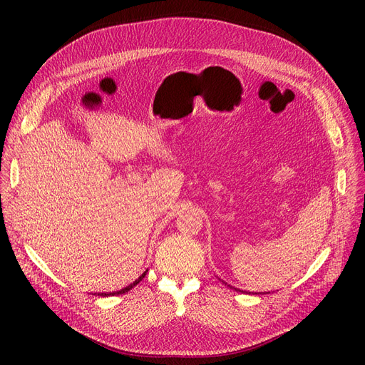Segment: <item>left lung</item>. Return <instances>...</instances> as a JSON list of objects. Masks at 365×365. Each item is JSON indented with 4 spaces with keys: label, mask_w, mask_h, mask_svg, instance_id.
<instances>
[{
    "label": "left lung",
    "mask_w": 365,
    "mask_h": 365,
    "mask_svg": "<svg viewBox=\"0 0 365 365\" xmlns=\"http://www.w3.org/2000/svg\"><path fill=\"white\" fill-rule=\"evenodd\" d=\"M226 284V282H225ZM227 287H231V289H234V290H237V292H241L240 289H235V287H232V285H227ZM242 293H247V292H242Z\"/></svg>",
    "instance_id": "obj_1"
}]
</instances>
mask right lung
Here are the masks:
<instances>
[{
	"label": "right lung",
	"mask_w": 365,
	"mask_h": 365,
	"mask_svg": "<svg viewBox=\"0 0 365 365\" xmlns=\"http://www.w3.org/2000/svg\"><path fill=\"white\" fill-rule=\"evenodd\" d=\"M145 275H146V272H143V274H142V275H140V277H139V278H138L136 281H134V282H131L130 285L124 287V289H123V290H118V292H113V293H102L101 296H115V294H117V296H118V294H124V293L130 292V290L133 289V287H134V285H138V284H139V282H140V281H142V279L145 278Z\"/></svg>",
	"instance_id": "right-lung-1"
}]
</instances>
